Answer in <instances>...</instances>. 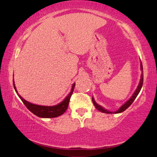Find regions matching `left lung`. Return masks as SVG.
I'll list each match as a JSON object with an SVG mask.
<instances>
[{"label": "left lung", "instance_id": "8db88e82", "mask_svg": "<svg viewBox=\"0 0 157 157\" xmlns=\"http://www.w3.org/2000/svg\"><path fill=\"white\" fill-rule=\"evenodd\" d=\"M141 71H142V74L141 75V80H140V82H139V84L138 85L136 90L134 93H133V95L131 96L130 99H129L128 101L126 102V103L124 104L121 107L119 108V109L117 110V111H115V112H110L109 110H107L105 109H104L103 107H101V106L98 105V103H96V102L95 101V100H94V98H92V100H93V103L94 104V105L95 106V108H97V109L99 110V111L102 112V113H122L124 112L125 110H126L127 108H128L129 106H130L131 104L133 101H134V100L136 99V98L137 97V95H139L140 90H141V87H142V85H143V82H144V75H143V66H142V63H141Z\"/></svg>", "mask_w": 157, "mask_h": 157}]
</instances>
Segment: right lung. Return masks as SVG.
I'll use <instances>...</instances> for the list:
<instances>
[{"mask_svg": "<svg viewBox=\"0 0 157 157\" xmlns=\"http://www.w3.org/2000/svg\"><path fill=\"white\" fill-rule=\"evenodd\" d=\"M13 82V87L14 89L16 92V93L18 94L17 90H16V87L15 86V84H14ZM75 83L72 85V89H71L70 93L68 94V95L67 96L63 101L61 102V103L57 104L56 105L53 106H44V105H36V104H33L29 103V102L27 101L25 99H24L21 96L18 95V97L21 98V100H22V102L24 104L26 105V107L28 108V109L30 110L31 113H33V114L36 115V116L40 117V118H55V117H58L61 116L64 113V112L66 111L67 109L69 103H70V100L71 96L72 95L73 90H74Z\"/></svg>", "mask_w": 157, "mask_h": 157, "instance_id": "obj_1", "label": "right lung"}]
</instances>
